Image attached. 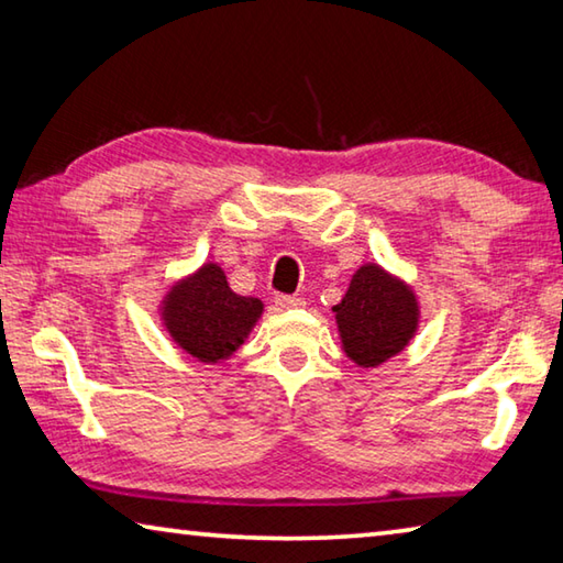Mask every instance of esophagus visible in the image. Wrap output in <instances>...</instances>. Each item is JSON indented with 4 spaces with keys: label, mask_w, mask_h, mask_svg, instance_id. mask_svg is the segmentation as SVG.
Listing matches in <instances>:
<instances>
[{
    "label": "esophagus",
    "mask_w": 563,
    "mask_h": 563,
    "mask_svg": "<svg viewBox=\"0 0 563 563\" xmlns=\"http://www.w3.org/2000/svg\"><path fill=\"white\" fill-rule=\"evenodd\" d=\"M275 305H278V308H302V298H295V295H275Z\"/></svg>",
    "instance_id": "1"
}]
</instances>
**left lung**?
I'll return each mask as SVG.
<instances>
[{"mask_svg":"<svg viewBox=\"0 0 563 563\" xmlns=\"http://www.w3.org/2000/svg\"><path fill=\"white\" fill-rule=\"evenodd\" d=\"M332 310L344 352L360 366L391 360L411 342L418 327L413 290L376 263H366L354 273L350 290Z\"/></svg>","mask_w":563,"mask_h":563,"instance_id":"obj_1","label":"left lung"}]
</instances>
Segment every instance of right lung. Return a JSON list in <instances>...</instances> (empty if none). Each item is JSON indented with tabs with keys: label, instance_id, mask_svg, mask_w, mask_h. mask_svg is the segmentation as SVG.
I'll return each mask as SVG.
<instances>
[{
	"label": "right lung",
	"instance_id": "1",
	"mask_svg": "<svg viewBox=\"0 0 563 563\" xmlns=\"http://www.w3.org/2000/svg\"><path fill=\"white\" fill-rule=\"evenodd\" d=\"M261 312L263 302L233 292L217 263L201 265L187 280L177 283L162 302V320L172 340L199 362L229 360Z\"/></svg>",
	"mask_w": 563,
	"mask_h": 563
}]
</instances>
